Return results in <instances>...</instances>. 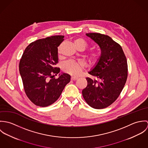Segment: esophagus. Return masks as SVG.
<instances>
[{"mask_svg":"<svg viewBox=\"0 0 148 148\" xmlns=\"http://www.w3.org/2000/svg\"><path fill=\"white\" fill-rule=\"evenodd\" d=\"M71 80L75 81V80H76L77 79H78V78H77V77H71Z\"/></svg>","mask_w":148,"mask_h":148,"instance_id":"1","label":"esophagus"}]
</instances>
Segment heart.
<instances>
[{
    "label": "heart",
    "mask_w": 148,
    "mask_h": 148,
    "mask_svg": "<svg viewBox=\"0 0 148 148\" xmlns=\"http://www.w3.org/2000/svg\"><path fill=\"white\" fill-rule=\"evenodd\" d=\"M75 44L79 50L84 51L88 47V44L86 40L81 38H77L74 41ZM62 44L58 47V52L60 53ZM88 61L90 63L95 65L97 63L100 59V53L96 51H90L87 55ZM85 64L81 61H72L68 60L63 65L64 71L73 76H77L80 75L83 70L84 69Z\"/></svg>",
    "instance_id": "heart-1"
}]
</instances>
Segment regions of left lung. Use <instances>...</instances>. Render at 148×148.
Segmentation results:
<instances>
[{
  "instance_id": "1",
  "label": "left lung",
  "mask_w": 148,
  "mask_h": 148,
  "mask_svg": "<svg viewBox=\"0 0 148 148\" xmlns=\"http://www.w3.org/2000/svg\"><path fill=\"white\" fill-rule=\"evenodd\" d=\"M86 35L99 45L101 55L96 66L89 72L99 81L86 77L88 84L82 93L90 106L104 109L117 100L126 83L127 58L121 46L109 36L99 33Z\"/></svg>"
}]
</instances>
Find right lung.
I'll list each match as a JSON object with an SVG mask.
<instances>
[{"label": "right lung", "mask_w": 148, "mask_h": 148, "mask_svg": "<svg viewBox=\"0 0 148 148\" xmlns=\"http://www.w3.org/2000/svg\"><path fill=\"white\" fill-rule=\"evenodd\" d=\"M64 36L55 35L30 43L25 49L19 62L24 92L35 105L45 107L54 103L60 96L64 87L70 82L66 73L55 79L60 68L58 47Z\"/></svg>", "instance_id": "1"}]
</instances>
